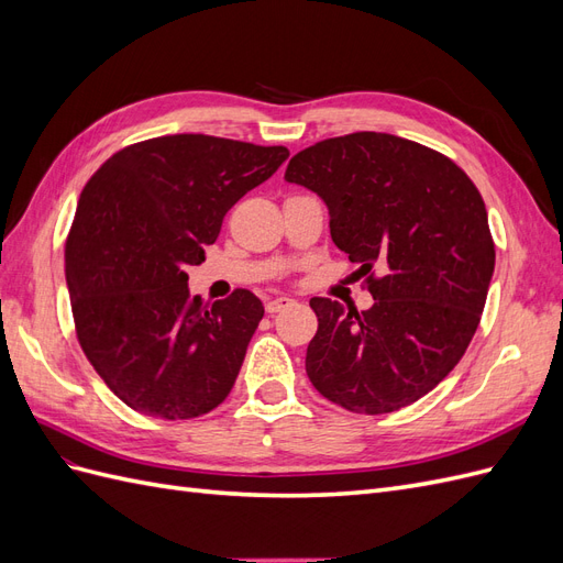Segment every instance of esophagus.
I'll use <instances>...</instances> for the list:
<instances>
[{
	"mask_svg": "<svg viewBox=\"0 0 563 563\" xmlns=\"http://www.w3.org/2000/svg\"><path fill=\"white\" fill-rule=\"evenodd\" d=\"M291 305H294L291 298L279 296V298H269V300L265 302V310H267L269 314H275V312H282V310H286V308H291Z\"/></svg>",
	"mask_w": 563,
	"mask_h": 563,
	"instance_id": "obj_1",
	"label": "esophagus"
}]
</instances>
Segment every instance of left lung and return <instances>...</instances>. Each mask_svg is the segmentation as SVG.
I'll return each mask as SVG.
<instances>
[{"instance_id": "8db88e82", "label": "left lung", "mask_w": 563, "mask_h": 563, "mask_svg": "<svg viewBox=\"0 0 563 563\" xmlns=\"http://www.w3.org/2000/svg\"><path fill=\"white\" fill-rule=\"evenodd\" d=\"M286 183L329 209L331 240L360 263L373 302L356 312L312 298L305 371L352 413H391L444 380L479 327L496 267L484 199L465 172L399 135L360 131L288 162Z\"/></svg>"}]
</instances>
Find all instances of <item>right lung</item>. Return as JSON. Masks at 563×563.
Instances as JSON below:
<instances>
[{
	"mask_svg": "<svg viewBox=\"0 0 563 563\" xmlns=\"http://www.w3.org/2000/svg\"><path fill=\"white\" fill-rule=\"evenodd\" d=\"M286 157L282 145L176 133L119 150L84 187L65 246L77 338L133 411L187 420L230 395L265 308L246 288L207 308L187 267Z\"/></svg>",
	"mask_w": 563,
	"mask_h": 563,
	"instance_id": "obj_1",
	"label": "right lung"
}]
</instances>
